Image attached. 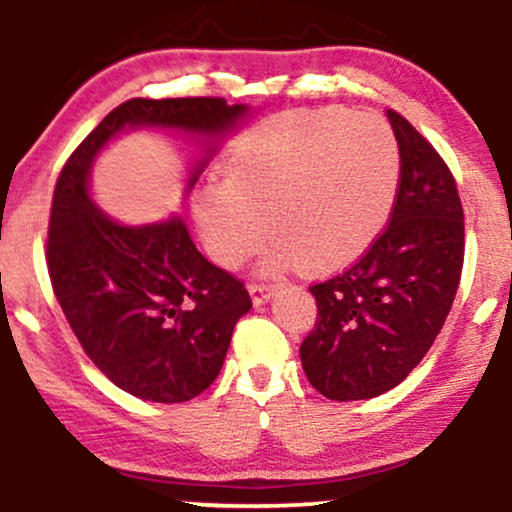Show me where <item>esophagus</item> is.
<instances>
[{"instance_id": "obj_1", "label": "esophagus", "mask_w": 512, "mask_h": 512, "mask_svg": "<svg viewBox=\"0 0 512 512\" xmlns=\"http://www.w3.org/2000/svg\"><path fill=\"white\" fill-rule=\"evenodd\" d=\"M248 289H250L252 303H255V305L269 301V296H272V293H274V286L272 284H260V281H252Z\"/></svg>"}]
</instances>
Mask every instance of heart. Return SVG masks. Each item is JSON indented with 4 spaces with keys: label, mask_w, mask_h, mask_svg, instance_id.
<instances>
[{
    "label": "heart",
    "mask_w": 512,
    "mask_h": 512,
    "mask_svg": "<svg viewBox=\"0 0 512 512\" xmlns=\"http://www.w3.org/2000/svg\"><path fill=\"white\" fill-rule=\"evenodd\" d=\"M390 125L339 108L269 117L233 144L223 182L199 192L195 219L216 262L233 267L272 231L301 267L334 269L373 243L395 204Z\"/></svg>",
    "instance_id": "b5f03b06"
}]
</instances>
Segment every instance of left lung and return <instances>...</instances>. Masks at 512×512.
I'll list each match as a JSON object with an SVG mask.
<instances>
[{"mask_svg":"<svg viewBox=\"0 0 512 512\" xmlns=\"http://www.w3.org/2000/svg\"><path fill=\"white\" fill-rule=\"evenodd\" d=\"M399 146L390 221L344 272L310 286L317 320L301 344L310 385L334 402L402 383L448 317L464 262L457 182L424 134L387 110Z\"/></svg>","mask_w":512,"mask_h":512,"instance_id":"1","label":"left lung"}]
</instances>
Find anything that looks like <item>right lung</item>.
<instances>
[{"mask_svg": "<svg viewBox=\"0 0 512 512\" xmlns=\"http://www.w3.org/2000/svg\"><path fill=\"white\" fill-rule=\"evenodd\" d=\"M245 110L214 96L132 98L103 117L57 178L45 250L52 291L93 366L134 397L175 404L202 395L252 301L238 276L195 248L180 219L129 228L93 207L88 168L122 127L221 134Z\"/></svg>", "mask_w": 512, "mask_h": 512, "instance_id": "right-lung-1", "label": "right lung"}]
</instances>
